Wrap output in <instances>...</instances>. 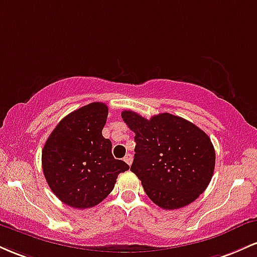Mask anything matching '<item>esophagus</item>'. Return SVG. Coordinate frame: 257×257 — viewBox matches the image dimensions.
Returning a JSON list of instances; mask_svg holds the SVG:
<instances>
[{"mask_svg": "<svg viewBox=\"0 0 257 257\" xmlns=\"http://www.w3.org/2000/svg\"><path fill=\"white\" fill-rule=\"evenodd\" d=\"M124 162L126 164H128V166H131V164L133 163V156L131 155V153H128V155L125 156L124 157Z\"/></svg>", "mask_w": 257, "mask_h": 257, "instance_id": "obj_1", "label": "esophagus"}]
</instances>
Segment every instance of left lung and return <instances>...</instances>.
Returning <instances> with one entry per match:
<instances>
[{
	"mask_svg": "<svg viewBox=\"0 0 257 257\" xmlns=\"http://www.w3.org/2000/svg\"><path fill=\"white\" fill-rule=\"evenodd\" d=\"M122 118L135 133L131 170L155 204L174 210L204 192L214 174L215 150L202 129L167 112L146 119L125 110Z\"/></svg>",
	"mask_w": 257,
	"mask_h": 257,
	"instance_id": "1",
	"label": "left lung"
}]
</instances>
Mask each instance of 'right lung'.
Here are the masks:
<instances>
[{
    "label": "right lung",
    "instance_id": "1",
    "mask_svg": "<svg viewBox=\"0 0 257 257\" xmlns=\"http://www.w3.org/2000/svg\"><path fill=\"white\" fill-rule=\"evenodd\" d=\"M108 108L91 102L64 117L47 139L42 151L44 178L66 205L87 209L113 190L119 173L129 169L114 159L112 144L102 137Z\"/></svg>",
    "mask_w": 257,
    "mask_h": 257
}]
</instances>
